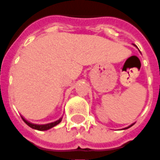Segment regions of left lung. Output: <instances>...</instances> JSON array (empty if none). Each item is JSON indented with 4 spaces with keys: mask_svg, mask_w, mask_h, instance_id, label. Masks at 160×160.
<instances>
[{
    "mask_svg": "<svg viewBox=\"0 0 160 160\" xmlns=\"http://www.w3.org/2000/svg\"><path fill=\"white\" fill-rule=\"evenodd\" d=\"M134 124H135V123H133L132 125H131V126H129L128 127H126V128H124V130H126V129H128V128H130V127H131V126H132L133 125H134Z\"/></svg>",
    "mask_w": 160,
    "mask_h": 160,
    "instance_id": "left-lung-1",
    "label": "left lung"
}]
</instances>
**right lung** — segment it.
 <instances>
[{"mask_svg": "<svg viewBox=\"0 0 160 160\" xmlns=\"http://www.w3.org/2000/svg\"><path fill=\"white\" fill-rule=\"evenodd\" d=\"M23 119V121H25V124L28 125L29 127H31L32 129H34V130H38V131H47V130H49L51 129L52 127L53 126H57L58 124H59L62 121V117L60 119H58V121H54V122H51V123H48V124H45V125H37V124H33L31 122H29V121H26L23 116H21Z\"/></svg>", "mask_w": 160, "mask_h": 160, "instance_id": "1", "label": "right lung"}]
</instances>
